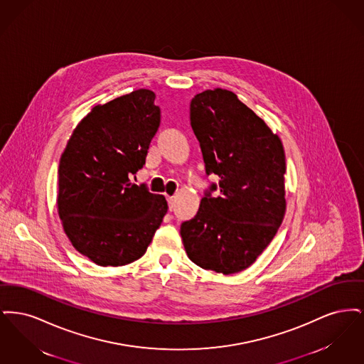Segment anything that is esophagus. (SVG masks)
<instances>
[{
    "mask_svg": "<svg viewBox=\"0 0 364 364\" xmlns=\"http://www.w3.org/2000/svg\"><path fill=\"white\" fill-rule=\"evenodd\" d=\"M166 199H168V203H169V208L172 210L174 205V196H169V195H168V196H166Z\"/></svg>",
    "mask_w": 364,
    "mask_h": 364,
    "instance_id": "34e87169",
    "label": "esophagus"
}]
</instances>
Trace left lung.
<instances>
[{
    "mask_svg": "<svg viewBox=\"0 0 364 364\" xmlns=\"http://www.w3.org/2000/svg\"><path fill=\"white\" fill-rule=\"evenodd\" d=\"M190 120L206 174L220 180L206 191L196 215L181 224L180 235L195 264L235 274L257 260L284 220V146L266 122L224 88L196 94Z\"/></svg>",
    "mask_w": 364,
    "mask_h": 364,
    "instance_id": "obj_1",
    "label": "left lung"
}]
</instances>
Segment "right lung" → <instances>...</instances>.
<instances>
[{
    "instance_id": "1",
    "label": "right lung",
    "mask_w": 364,
    "mask_h": 364,
    "mask_svg": "<svg viewBox=\"0 0 364 364\" xmlns=\"http://www.w3.org/2000/svg\"><path fill=\"white\" fill-rule=\"evenodd\" d=\"M156 94L140 88L91 109L73 129L58 166L57 206L72 245L100 266L144 255L168 203L131 181L161 122Z\"/></svg>"
}]
</instances>
